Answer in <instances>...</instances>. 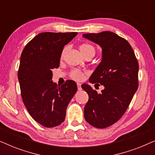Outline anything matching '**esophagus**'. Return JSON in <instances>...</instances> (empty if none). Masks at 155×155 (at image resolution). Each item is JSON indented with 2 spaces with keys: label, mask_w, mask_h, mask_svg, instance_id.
<instances>
[{
  "label": "esophagus",
  "mask_w": 155,
  "mask_h": 155,
  "mask_svg": "<svg viewBox=\"0 0 155 155\" xmlns=\"http://www.w3.org/2000/svg\"><path fill=\"white\" fill-rule=\"evenodd\" d=\"M77 85H78V90H82V87H81V84L79 83V82H78V83H77Z\"/></svg>",
  "instance_id": "esophagus-1"
}]
</instances>
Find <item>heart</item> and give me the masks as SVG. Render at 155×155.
<instances>
[{
	"instance_id": "1",
	"label": "heart",
	"mask_w": 155,
	"mask_h": 155,
	"mask_svg": "<svg viewBox=\"0 0 155 155\" xmlns=\"http://www.w3.org/2000/svg\"><path fill=\"white\" fill-rule=\"evenodd\" d=\"M80 51H81L82 55L84 57L87 56H94L95 52V48L92 45H91L90 44L87 43H84V44H82L80 46ZM66 48H65L63 50L62 54H61V57L63 56V55L66 51ZM70 76L72 79L77 80V81H81L84 78V73H82V71H79V70H76L74 69L71 72V74H70Z\"/></svg>"
}]
</instances>
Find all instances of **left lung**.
Wrapping results in <instances>:
<instances>
[{"instance_id": "obj_1", "label": "left lung", "mask_w": 155, "mask_h": 155, "mask_svg": "<svg viewBox=\"0 0 155 155\" xmlns=\"http://www.w3.org/2000/svg\"><path fill=\"white\" fill-rule=\"evenodd\" d=\"M82 37L101 47L102 59L89 81L104 87L101 94L87 84L82 87L89 95L84 116L92 126L105 128L122 117L138 88V62L130 44L115 33L105 31Z\"/></svg>"}]
</instances>
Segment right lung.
<instances>
[{
  "instance_id": "obj_1",
  "label": "right lung",
  "mask_w": 155,
  "mask_h": 155,
  "mask_svg": "<svg viewBox=\"0 0 155 155\" xmlns=\"http://www.w3.org/2000/svg\"><path fill=\"white\" fill-rule=\"evenodd\" d=\"M77 32H42L25 46L18 77L23 103L30 116L46 128L64 121L68 105L77 92V84L67 80L61 86L52 81L63 47Z\"/></svg>"
}]
</instances>
